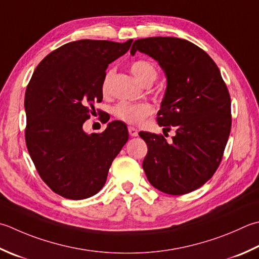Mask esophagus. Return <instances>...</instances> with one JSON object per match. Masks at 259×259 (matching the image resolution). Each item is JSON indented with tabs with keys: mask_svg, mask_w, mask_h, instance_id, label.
Wrapping results in <instances>:
<instances>
[{
	"mask_svg": "<svg viewBox=\"0 0 259 259\" xmlns=\"http://www.w3.org/2000/svg\"><path fill=\"white\" fill-rule=\"evenodd\" d=\"M128 131H129V135L131 137H137V136H138V133H139V131L137 130L136 128H134V126H129Z\"/></svg>",
	"mask_w": 259,
	"mask_h": 259,
	"instance_id": "obj_1",
	"label": "esophagus"
}]
</instances>
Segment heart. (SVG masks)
<instances>
[{
	"label": "heart",
	"mask_w": 259,
	"mask_h": 259,
	"mask_svg": "<svg viewBox=\"0 0 259 259\" xmlns=\"http://www.w3.org/2000/svg\"><path fill=\"white\" fill-rule=\"evenodd\" d=\"M131 73L134 74L135 77L143 84L147 82L153 83L156 79L157 75H158V69L155 63L150 62L147 59H139L136 60L130 66ZM110 78L111 73H106L102 82V92L105 94L109 92L110 86ZM154 112L153 105L148 102H138V103H131V102H120L115 105L114 108V115L116 118L124 121V122L133 123V124H139Z\"/></svg>",
	"instance_id": "obj_1"
}]
</instances>
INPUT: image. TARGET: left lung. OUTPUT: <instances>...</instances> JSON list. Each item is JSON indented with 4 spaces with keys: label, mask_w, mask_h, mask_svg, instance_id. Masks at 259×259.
Returning a JSON list of instances; mask_svg holds the SVG:
<instances>
[{
    "label": "left lung",
    "mask_w": 259,
    "mask_h": 259,
    "mask_svg": "<svg viewBox=\"0 0 259 259\" xmlns=\"http://www.w3.org/2000/svg\"><path fill=\"white\" fill-rule=\"evenodd\" d=\"M158 62L167 86L157 113L163 135L140 131L147 147L143 167L149 183L164 193L182 195L199 189L220 165L231 129V101L219 68L204 50L185 39H138L130 54Z\"/></svg>",
    "instance_id": "1"
}]
</instances>
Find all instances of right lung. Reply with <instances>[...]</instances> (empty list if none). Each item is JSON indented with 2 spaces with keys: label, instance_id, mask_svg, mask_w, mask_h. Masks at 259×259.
Listing matches in <instances>:
<instances>
[{
  "label": "right lung",
  "instance_id": "add662e5",
  "mask_svg": "<svg viewBox=\"0 0 259 259\" xmlns=\"http://www.w3.org/2000/svg\"><path fill=\"white\" fill-rule=\"evenodd\" d=\"M131 44L133 39L66 44L46 56L27 86L28 151L42 181L66 199L83 200L98 193L128 141V129L121 121L91 135L83 123L95 112L94 103L103 99L109 64L128 52Z\"/></svg>",
  "mask_w": 259,
  "mask_h": 259
}]
</instances>
